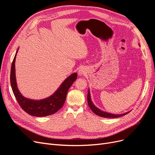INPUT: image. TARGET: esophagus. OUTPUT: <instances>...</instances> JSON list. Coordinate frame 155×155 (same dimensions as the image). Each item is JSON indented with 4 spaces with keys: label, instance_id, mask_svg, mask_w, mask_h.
I'll return each instance as SVG.
<instances>
[{
    "label": "esophagus",
    "instance_id": "34e87169",
    "mask_svg": "<svg viewBox=\"0 0 155 155\" xmlns=\"http://www.w3.org/2000/svg\"><path fill=\"white\" fill-rule=\"evenodd\" d=\"M85 69H84L83 68H79V70L78 74H79V75H80V76H81V75H83V74H85Z\"/></svg>",
    "mask_w": 155,
    "mask_h": 155
}]
</instances>
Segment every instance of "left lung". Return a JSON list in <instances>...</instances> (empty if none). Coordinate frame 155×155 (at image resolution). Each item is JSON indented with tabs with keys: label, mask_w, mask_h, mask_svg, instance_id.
Instances as JSON below:
<instances>
[{
	"label": "left lung",
	"mask_w": 155,
	"mask_h": 155,
	"mask_svg": "<svg viewBox=\"0 0 155 155\" xmlns=\"http://www.w3.org/2000/svg\"><path fill=\"white\" fill-rule=\"evenodd\" d=\"M87 101H88V104L89 107L91 108V109L92 110L94 113H95L96 115L100 116L101 117H104V118H119V117L123 116L127 114H128L130 111L127 112L125 113L124 114H111L109 113V112H107L105 111H103L100 110V109H98L97 107H96L94 104L92 103L91 100V93H90V90L88 89V94H87Z\"/></svg>",
	"instance_id": "left-lung-1"
}]
</instances>
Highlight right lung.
Returning a JSON list of instances; mask_svg holds the SVG:
<instances>
[{
	"label": "right lung",
	"instance_id": "right-lung-1",
	"mask_svg": "<svg viewBox=\"0 0 155 155\" xmlns=\"http://www.w3.org/2000/svg\"><path fill=\"white\" fill-rule=\"evenodd\" d=\"M18 50L12 64L10 83L14 96L18 104L26 113L34 116L43 117L55 113L64 105L68 89L77 79V73H73L65 79L53 94L48 97L40 100H31L25 97L18 91L16 81L15 63Z\"/></svg>",
	"mask_w": 155,
	"mask_h": 155
}]
</instances>
